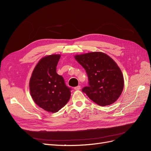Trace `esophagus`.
I'll return each instance as SVG.
<instances>
[{
	"instance_id": "34e87169",
	"label": "esophagus",
	"mask_w": 151,
	"mask_h": 151,
	"mask_svg": "<svg viewBox=\"0 0 151 151\" xmlns=\"http://www.w3.org/2000/svg\"><path fill=\"white\" fill-rule=\"evenodd\" d=\"M81 88V86H77V87H75L74 89H75V90H80Z\"/></svg>"
}]
</instances>
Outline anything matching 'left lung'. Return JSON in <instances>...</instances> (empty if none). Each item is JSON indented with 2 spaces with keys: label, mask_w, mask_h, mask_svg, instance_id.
Masks as SVG:
<instances>
[{
  "label": "left lung",
  "mask_w": 151,
  "mask_h": 151,
  "mask_svg": "<svg viewBox=\"0 0 151 151\" xmlns=\"http://www.w3.org/2000/svg\"><path fill=\"white\" fill-rule=\"evenodd\" d=\"M74 58L84 68L89 81V86L82 91L100 106L115 103L124 87V79L117 63L101 52L76 55Z\"/></svg>",
  "instance_id": "8db88e82"
}]
</instances>
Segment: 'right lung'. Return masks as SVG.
I'll return each instance as SVG.
<instances>
[{
	"label": "right lung",
	"instance_id": "right-lung-1",
	"mask_svg": "<svg viewBox=\"0 0 151 151\" xmlns=\"http://www.w3.org/2000/svg\"><path fill=\"white\" fill-rule=\"evenodd\" d=\"M60 57V54H52L41 58L29 80L32 99L38 106L50 113L58 111L70 98V89L56 72Z\"/></svg>",
	"mask_w": 151,
	"mask_h": 151
}]
</instances>
